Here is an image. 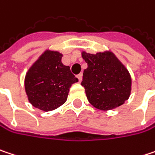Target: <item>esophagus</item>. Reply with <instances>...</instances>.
Wrapping results in <instances>:
<instances>
[{
	"instance_id": "esophagus-1",
	"label": "esophagus",
	"mask_w": 155,
	"mask_h": 155,
	"mask_svg": "<svg viewBox=\"0 0 155 155\" xmlns=\"http://www.w3.org/2000/svg\"><path fill=\"white\" fill-rule=\"evenodd\" d=\"M77 78H78V80H79V81L81 82V80H82V74H79L77 75Z\"/></svg>"
}]
</instances>
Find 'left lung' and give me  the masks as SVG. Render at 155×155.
Instances as JSON below:
<instances>
[{
  "label": "left lung",
  "instance_id": "obj_1",
  "mask_svg": "<svg viewBox=\"0 0 155 155\" xmlns=\"http://www.w3.org/2000/svg\"><path fill=\"white\" fill-rule=\"evenodd\" d=\"M88 64L83 71L81 85L92 106L99 110H111L129 98L131 78L125 66L111 51L97 54L81 53Z\"/></svg>",
  "mask_w": 155,
  "mask_h": 155
}]
</instances>
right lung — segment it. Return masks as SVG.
I'll use <instances>...</instances> for the list:
<instances>
[{"label":"right lung","mask_w":155,"mask_h":155,"mask_svg":"<svg viewBox=\"0 0 155 155\" xmlns=\"http://www.w3.org/2000/svg\"><path fill=\"white\" fill-rule=\"evenodd\" d=\"M62 54L46 50L28 70L25 87L29 102L42 111H52L67 99L69 89L78 79L61 62Z\"/></svg>","instance_id":"right-lung-1"}]
</instances>
